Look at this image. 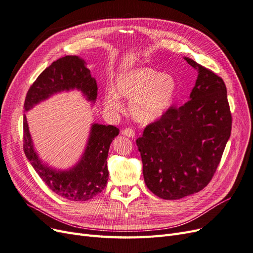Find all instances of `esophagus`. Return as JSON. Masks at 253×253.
I'll return each instance as SVG.
<instances>
[{"instance_id":"esophagus-1","label":"esophagus","mask_w":253,"mask_h":253,"mask_svg":"<svg viewBox=\"0 0 253 253\" xmlns=\"http://www.w3.org/2000/svg\"><path fill=\"white\" fill-rule=\"evenodd\" d=\"M122 134L126 135L128 137H133L134 136V130L132 128H125L123 129V131H122Z\"/></svg>"}]
</instances>
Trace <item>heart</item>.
<instances>
[{
    "mask_svg": "<svg viewBox=\"0 0 253 253\" xmlns=\"http://www.w3.org/2000/svg\"><path fill=\"white\" fill-rule=\"evenodd\" d=\"M176 93L175 80L148 67L131 69L120 75L115 88H107L103 94L105 108L112 113L123 109L121 96L130 99L132 118L143 124L158 120L173 103Z\"/></svg>",
    "mask_w": 253,
    "mask_h": 253,
    "instance_id": "b5f03b06",
    "label": "heart"
}]
</instances>
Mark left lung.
<instances>
[{"instance_id": "left-lung-1", "label": "left lung", "mask_w": 253, "mask_h": 253, "mask_svg": "<svg viewBox=\"0 0 253 253\" xmlns=\"http://www.w3.org/2000/svg\"><path fill=\"white\" fill-rule=\"evenodd\" d=\"M184 59L199 73L190 100L178 108L171 106L136 140L146 186L164 200H178L205 188L231 133L223 79Z\"/></svg>"}]
</instances>
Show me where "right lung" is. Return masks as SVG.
<instances>
[{"label":"right lung","mask_w":253,"mask_h":253,"mask_svg":"<svg viewBox=\"0 0 253 253\" xmlns=\"http://www.w3.org/2000/svg\"><path fill=\"white\" fill-rule=\"evenodd\" d=\"M78 89L94 103L97 85L86 62L77 55H65L47 67L29 88L24 108L28 111L54 93ZM24 152L43 182L60 197L69 201H88L102 192L108 181L107 157L112 140L120 130L112 125L92 124L85 151L76 166L53 169L39 159L32 144L26 115L23 119Z\"/></svg>","instance_id":"add662e5"}]
</instances>
